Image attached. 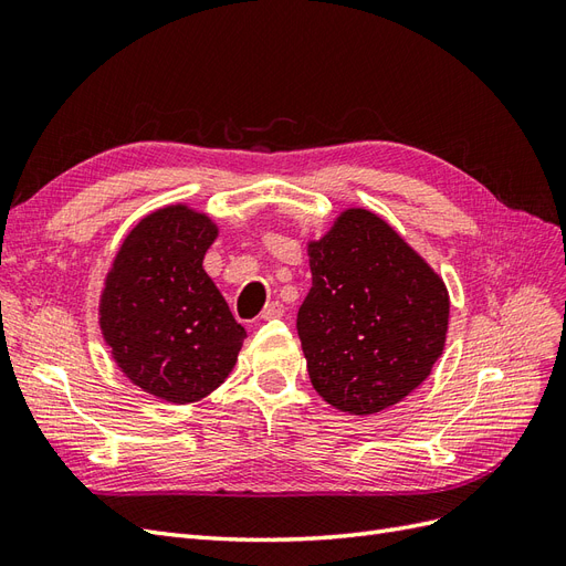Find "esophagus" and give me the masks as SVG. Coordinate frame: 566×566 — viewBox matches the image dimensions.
Instances as JSON below:
<instances>
[{
	"label": "esophagus",
	"mask_w": 566,
	"mask_h": 566,
	"mask_svg": "<svg viewBox=\"0 0 566 566\" xmlns=\"http://www.w3.org/2000/svg\"><path fill=\"white\" fill-rule=\"evenodd\" d=\"M283 304L281 302H269L266 306H264V312H262V318L264 321H271V318H281L283 316Z\"/></svg>",
	"instance_id": "34e87169"
}]
</instances>
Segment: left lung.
<instances>
[{
  "instance_id": "left-lung-1",
  "label": "left lung",
  "mask_w": 566,
  "mask_h": 566,
  "mask_svg": "<svg viewBox=\"0 0 566 566\" xmlns=\"http://www.w3.org/2000/svg\"><path fill=\"white\" fill-rule=\"evenodd\" d=\"M310 269L297 333L323 401L370 416L406 399L447 342L451 302L439 273L364 208L310 243Z\"/></svg>"
}]
</instances>
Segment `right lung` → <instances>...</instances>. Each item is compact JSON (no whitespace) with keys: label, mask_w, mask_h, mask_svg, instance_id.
Returning <instances> with one entry per match:
<instances>
[{"label":"right lung","mask_w":566,"mask_h":566,"mask_svg":"<svg viewBox=\"0 0 566 566\" xmlns=\"http://www.w3.org/2000/svg\"><path fill=\"white\" fill-rule=\"evenodd\" d=\"M214 221L186 205L146 214L119 245L101 293L98 323L117 368L169 403H193L229 378L243 347L205 252Z\"/></svg>","instance_id":"right-lung-1"}]
</instances>
